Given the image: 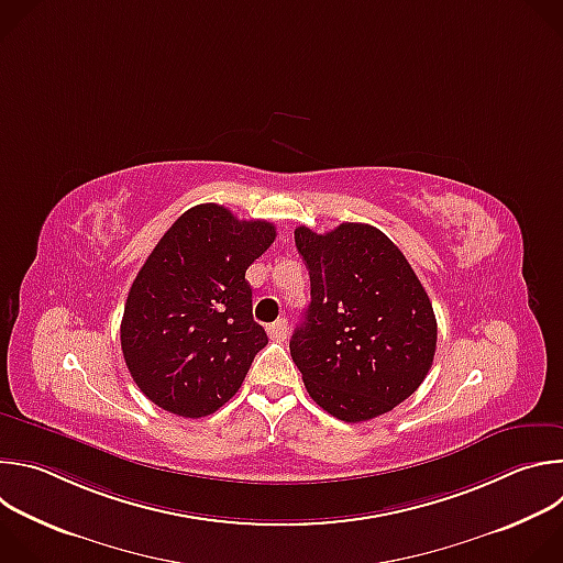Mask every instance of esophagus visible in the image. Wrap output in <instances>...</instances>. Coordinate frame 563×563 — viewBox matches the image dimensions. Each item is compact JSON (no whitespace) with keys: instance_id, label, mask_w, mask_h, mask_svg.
<instances>
[{"instance_id":"34e87169","label":"esophagus","mask_w":563,"mask_h":563,"mask_svg":"<svg viewBox=\"0 0 563 563\" xmlns=\"http://www.w3.org/2000/svg\"><path fill=\"white\" fill-rule=\"evenodd\" d=\"M287 330H289L287 320L280 318V320H276V323H272V325L267 328V334H269L272 341H285V339H287Z\"/></svg>"}]
</instances>
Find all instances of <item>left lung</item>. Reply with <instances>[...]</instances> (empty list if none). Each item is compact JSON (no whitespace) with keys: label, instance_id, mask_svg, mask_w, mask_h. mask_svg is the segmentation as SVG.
<instances>
[{"label":"left lung","instance_id":"obj_1","mask_svg":"<svg viewBox=\"0 0 563 563\" xmlns=\"http://www.w3.org/2000/svg\"><path fill=\"white\" fill-rule=\"evenodd\" d=\"M311 302L289 352L316 404L345 423L404 404L437 350L432 302L400 250L376 227L294 231Z\"/></svg>","mask_w":563,"mask_h":563}]
</instances>
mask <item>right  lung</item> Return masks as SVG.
I'll list each match as a JSON object with an SVG mask.
<instances>
[{"instance_id":"obj_1","label":"right lung","mask_w":563,"mask_h":563,"mask_svg":"<svg viewBox=\"0 0 563 563\" xmlns=\"http://www.w3.org/2000/svg\"><path fill=\"white\" fill-rule=\"evenodd\" d=\"M274 238L272 222L238 220L213 202L191 207L159 238L120 325L126 367L157 408L200 419L243 385L267 345L245 272Z\"/></svg>"}]
</instances>
